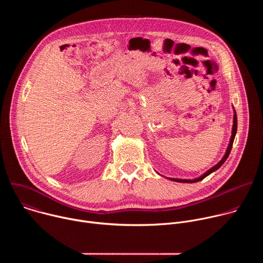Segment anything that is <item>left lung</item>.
<instances>
[{
  "instance_id": "1",
  "label": "left lung",
  "mask_w": 263,
  "mask_h": 263,
  "mask_svg": "<svg viewBox=\"0 0 263 263\" xmlns=\"http://www.w3.org/2000/svg\"><path fill=\"white\" fill-rule=\"evenodd\" d=\"M233 112H234V116H233V125H232V132H231L230 141H229V144L227 146L226 153H224V155L222 156L220 161L218 163H216L214 166H212L211 168H209L207 172H205L203 175H201L200 177L195 178V179H179V178H167V179H170L172 181H175V182H181V183H196V182H199V181L203 180L204 178H206L208 175H210L211 173L215 172L216 170H218L224 163V161L227 160V158H228V156H229V154L231 152L233 141H234V138H235V135H236V132H237V116H236V112H235L234 107H233Z\"/></svg>"
}]
</instances>
